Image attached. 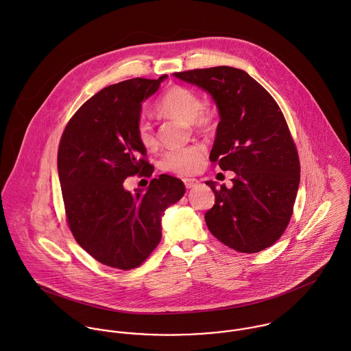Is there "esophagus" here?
<instances>
[{
  "mask_svg": "<svg viewBox=\"0 0 351 351\" xmlns=\"http://www.w3.org/2000/svg\"><path fill=\"white\" fill-rule=\"evenodd\" d=\"M184 184H185V186L188 189H191V188H193V186H196L199 184V180H196V178H185Z\"/></svg>",
  "mask_w": 351,
  "mask_h": 351,
  "instance_id": "esophagus-1",
  "label": "esophagus"
}]
</instances>
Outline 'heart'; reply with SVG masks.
<instances>
[{
  "label": "heart",
  "mask_w": 351,
  "mask_h": 351,
  "mask_svg": "<svg viewBox=\"0 0 351 351\" xmlns=\"http://www.w3.org/2000/svg\"><path fill=\"white\" fill-rule=\"evenodd\" d=\"M156 110L163 116L188 120L199 131L210 130L215 120L213 112L202 106L200 96L192 89L181 85H174L165 92L156 104ZM136 136L141 145L147 150H154L158 146L152 125L145 117H141L136 123ZM204 156L205 149L201 145L178 147L163 154L159 159V167L167 173L189 176L199 171Z\"/></svg>",
  "instance_id": "obj_1"
}]
</instances>
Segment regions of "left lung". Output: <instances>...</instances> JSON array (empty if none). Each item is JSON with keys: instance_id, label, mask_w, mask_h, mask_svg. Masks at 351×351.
<instances>
[{"instance_id": "1", "label": "left lung", "mask_w": 351, "mask_h": 351, "mask_svg": "<svg viewBox=\"0 0 351 351\" xmlns=\"http://www.w3.org/2000/svg\"><path fill=\"white\" fill-rule=\"evenodd\" d=\"M209 92L220 123L209 159L232 170V188H216L205 213L210 234L239 252H259L276 243L293 215L300 160L288 123L271 95L246 71L230 66L174 73Z\"/></svg>"}]
</instances>
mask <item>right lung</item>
<instances>
[{
	"label": "right lung",
	"instance_id": "obj_1",
	"mask_svg": "<svg viewBox=\"0 0 351 351\" xmlns=\"http://www.w3.org/2000/svg\"><path fill=\"white\" fill-rule=\"evenodd\" d=\"M158 80L132 78L104 88L69 120L58 149L67 226L77 243L109 267L141 266L159 245L163 210L185 193L181 180L160 174L147 191L124 189L128 177H151L154 166L136 136L142 101Z\"/></svg>",
	"mask_w": 351,
	"mask_h": 351
}]
</instances>
